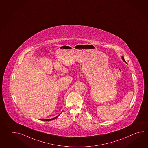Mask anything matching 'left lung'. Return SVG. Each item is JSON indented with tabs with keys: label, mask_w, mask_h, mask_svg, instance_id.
<instances>
[{
	"label": "left lung",
	"mask_w": 148,
	"mask_h": 148,
	"mask_svg": "<svg viewBox=\"0 0 148 148\" xmlns=\"http://www.w3.org/2000/svg\"><path fill=\"white\" fill-rule=\"evenodd\" d=\"M122 60H123L124 62L125 63H127V62H126V61L125 60H124V58L123 56H122Z\"/></svg>",
	"instance_id": "obj_1"
}]
</instances>
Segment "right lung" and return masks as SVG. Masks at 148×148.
Instances as JSON below:
<instances>
[{
  "label": "right lung",
  "instance_id": "1",
  "mask_svg": "<svg viewBox=\"0 0 148 148\" xmlns=\"http://www.w3.org/2000/svg\"><path fill=\"white\" fill-rule=\"evenodd\" d=\"M61 113H60V114L58 115L57 116H56V117H55V118H52V119H42V121H51V120H55V119H56V118H58V116L60 115V114Z\"/></svg>",
  "mask_w": 148,
  "mask_h": 148
}]
</instances>
